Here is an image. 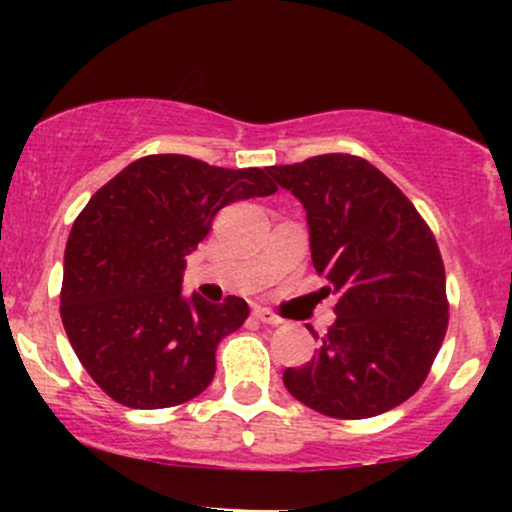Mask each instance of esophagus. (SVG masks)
I'll return each instance as SVG.
<instances>
[{
  "mask_svg": "<svg viewBox=\"0 0 512 512\" xmlns=\"http://www.w3.org/2000/svg\"><path fill=\"white\" fill-rule=\"evenodd\" d=\"M252 315H255V320H260L262 325H272V327L281 325V317H276L274 313H269L267 308H255V310H252Z\"/></svg>",
  "mask_w": 512,
  "mask_h": 512,
  "instance_id": "1",
  "label": "esophagus"
}]
</instances>
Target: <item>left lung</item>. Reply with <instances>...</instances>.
Returning a JSON list of instances; mask_svg holds the SVG:
<instances>
[{
  "label": "left lung",
  "mask_w": 512,
  "mask_h": 512,
  "mask_svg": "<svg viewBox=\"0 0 512 512\" xmlns=\"http://www.w3.org/2000/svg\"><path fill=\"white\" fill-rule=\"evenodd\" d=\"M267 173L301 199L313 267L339 298L315 356L284 370L286 390L332 419H370L399 407L424 385L448 332L433 231L366 158L322 154Z\"/></svg>",
  "instance_id": "left-lung-1"
}]
</instances>
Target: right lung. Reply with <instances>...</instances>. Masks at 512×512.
Masks as SVG:
<instances>
[{
  "instance_id": "1",
  "label": "right lung",
  "mask_w": 512,
  "mask_h": 512,
  "mask_svg": "<svg viewBox=\"0 0 512 512\" xmlns=\"http://www.w3.org/2000/svg\"><path fill=\"white\" fill-rule=\"evenodd\" d=\"M267 168H219L180 154L129 163L76 216L60 315L81 366L115 402L166 409L204 392L216 346L248 320L243 298L182 296L185 257L238 199L274 195Z\"/></svg>"
}]
</instances>
